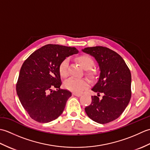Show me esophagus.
I'll return each mask as SVG.
<instances>
[{"label":"esophagus","instance_id":"obj_1","mask_svg":"<svg viewBox=\"0 0 150 150\" xmlns=\"http://www.w3.org/2000/svg\"><path fill=\"white\" fill-rule=\"evenodd\" d=\"M73 95H75V96H76V97H81L82 95L81 94H79V93H73Z\"/></svg>","mask_w":150,"mask_h":150}]
</instances>
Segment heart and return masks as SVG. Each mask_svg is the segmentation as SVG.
<instances>
[{
	"label": "heart",
	"mask_w": 150,
	"mask_h": 150,
	"mask_svg": "<svg viewBox=\"0 0 150 150\" xmlns=\"http://www.w3.org/2000/svg\"><path fill=\"white\" fill-rule=\"evenodd\" d=\"M77 60L82 68L86 70V75L91 79L96 77L97 72L95 70L91 69L92 67L94 65V61L90 55H82L78 57ZM67 68H68V60L65 59L62 60L59 67L60 75L63 78L67 77L68 75ZM88 82L85 79L70 78L64 83V86L66 89L77 93H81L84 89L88 87Z\"/></svg>",
	"instance_id": "b5f03b06"
}]
</instances>
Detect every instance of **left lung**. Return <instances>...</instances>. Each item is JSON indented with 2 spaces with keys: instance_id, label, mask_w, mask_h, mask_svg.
<instances>
[{
  "instance_id": "left-lung-1",
  "label": "left lung",
  "mask_w": 150,
  "mask_h": 150,
  "mask_svg": "<svg viewBox=\"0 0 150 150\" xmlns=\"http://www.w3.org/2000/svg\"><path fill=\"white\" fill-rule=\"evenodd\" d=\"M93 56L98 64L100 75L92 91L91 103L85 108L87 115L95 122L106 124L117 119L128 106L132 96V75L124 59L119 54L103 46L82 50ZM100 93L103 95L98 97Z\"/></svg>"
}]
</instances>
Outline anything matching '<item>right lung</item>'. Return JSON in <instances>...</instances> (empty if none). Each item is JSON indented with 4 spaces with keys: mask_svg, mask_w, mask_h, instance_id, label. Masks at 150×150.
<instances>
[{
    "mask_svg": "<svg viewBox=\"0 0 150 150\" xmlns=\"http://www.w3.org/2000/svg\"><path fill=\"white\" fill-rule=\"evenodd\" d=\"M79 51L75 47L47 44L24 62L16 86L19 100L31 119L47 123L58 118L71 96L62 84L59 67L62 60ZM57 88V91L52 88Z\"/></svg>",
    "mask_w": 150,
    "mask_h": 150,
    "instance_id": "obj_1",
    "label": "right lung"
}]
</instances>
